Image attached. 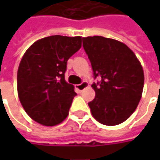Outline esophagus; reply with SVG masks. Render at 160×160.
<instances>
[{
	"instance_id": "34e87169",
	"label": "esophagus",
	"mask_w": 160,
	"mask_h": 160,
	"mask_svg": "<svg viewBox=\"0 0 160 160\" xmlns=\"http://www.w3.org/2000/svg\"><path fill=\"white\" fill-rule=\"evenodd\" d=\"M88 83L87 82H85V81H83V82H82L81 83H79V84H77V89L81 92L82 91H83V90L85 89L86 87H88Z\"/></svg>"
}]
</instances>
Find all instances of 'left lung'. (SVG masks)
<instances>
[{
  "label": "left lung",
  "instance_id": "obj_1",
  "mask_svg": "<svg viewBox=\"0 0 160 160\" xmlns=\"http://www.w3.org/2000/svg\"><path fill=\"white\" fill-rule=\"evenodd\" d=\"M83 46L93 71L92 87L95 98L88 103L98 122L116 126L135 110L144 84L142 67L132 51L123 42L103 36L83 38Z\"/></svg>",
  "mask_w": 160,
  "mask_h": 160
}]
</instances>
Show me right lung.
Here are the masks:
<instances>
[{"label":"right lung","instance_id":"add662e5","mask_svg":"<svg viewBox=\"0 0 160 160\" xmlns=\"http://www.w3.org/2000/svg\"><path fill=\"white\" fill-rule=\"evenodd\" d=\"M82 46V37L52 35L36 41L24 54L18 70V93L28 115L53 126L68 117L74 86L65 80L67 62Z\"/></svg>","mask_w":160,"mask_h":160}]
</instances>
